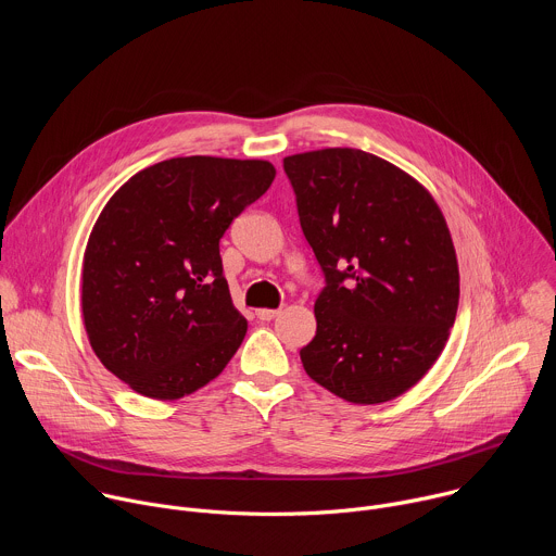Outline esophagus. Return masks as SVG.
<instances>
[{
    "label": "esophagus",
    "instance_id": "1",
    "mask_svg": "<svg viewBox=\"0 0 556 556\" xmlns=\"http://www.w3.org/2000/svg\"><path fill=\"white\" fill-rule=\"evenodd\" d=\"M255 314H257V319H260V321H273V319H275V316L279 314V309H268V307H260V309H257Z\"/></svg>",
    "mask_w": 556,
    "mask_h": 556
}]
</instances>
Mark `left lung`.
<instances>
[{
  "label": "left lung",
  "instance_id": "obj_1",
  "mask_svg": "<svg viewBox=\"0 0 556 556\" xmlns=\"http://www.w3.org/2000/svg\"><path fill=\"white\" fill-rule=\"evenodd\" d=\"M307 244L326 288L305 374L356 405L387 403L438 361L455 324L459 273L431 193L361 149L283 157Z\"/></svg>",
  "mask_w": 556,
  "mask_h": 556
}]
</instances>
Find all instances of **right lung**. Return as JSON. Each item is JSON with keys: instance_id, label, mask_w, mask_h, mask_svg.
<instances>
[{"instance_id": "1", "label": "right lung", "mask_w": 556, "mask_h": 556, "mask_svg": "<svg viewBox=\"0 0 556 556\" xmlns=\"http://www.w3.org/2000/svg\"><path fill=\"white\" fill-rule=\"evenodd\" d=\"M275 180L266 161L187 155L131 176L101 211L81 309L99 361L134 391L178 401L213 380L247 337L219 240Z\"/></svg>"}]
</instances>
